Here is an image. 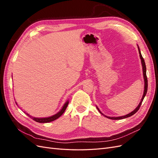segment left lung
Segmentation results:
<instances>
[{
	"instance_id": "8db88e82",
	"label": "left lung",
	"mask_w": 158,
	"mask_h": 158,
	"mask_svg": "<svg viewBox=\"0 0 158 158\" xmlns=\"http://www.w3.org/2000/svg\"><path fill=\"white\" fill-rule=\"evenodd\" d=\"M138 52H139V54H140V58L141 59V63H142V70H143V76H144V94H143V95H142V98L141 99V101L140 102V103L138 104V106H137V107L133 111H132L131 113H128L127 114H126V115L125 116H121V117H107V116H106L104 115V114L100 111V110L99 109V108L97 107V109L99 111V112L102 114L103 115H104L105 117H106L110 119H113V120H120V119H123V118H127V117H131L132 115H133L134 114L136 113L138 111V109H140V107L141 106V104L143 102V99H144V97L146 96V93H147V90H148V80H147V76H146V64H145V62H144V59H143V57L142 56V54L140 52V49H139V47L138 46Z\"/></svg>"
}]
</instances>
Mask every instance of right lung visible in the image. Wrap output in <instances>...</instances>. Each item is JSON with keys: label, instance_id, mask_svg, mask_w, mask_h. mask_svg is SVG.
Masks as SVG:
<instances>
[{"label": "right lung", "instance_id": "obj_1", "mask_svg": "<svg viewBox=\"0 0 158 158\" xmlns=\"http://www.w3.org/2000/svg\"><path fill=\"white\" fill-rule=\"evenodd\" d=\"M69 101L66 102L64 104V106L63 107V108H62L60 111H59L57 113H56L55 114H54V115L52 116H51V117H45V118H37V117H32L31 115H30L29 114H27V115H28V117H30L31 118H32L33 121H35L37 123H49V122H51V121H53L55 120H56V119L58 118L59 117H60L62 114H63V113L64 112V111L66 110V107H67L68 106V104H69Z\"/></svg>", "mask_w": 158, "mask_h": 158}]
</instances>
